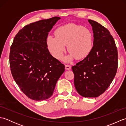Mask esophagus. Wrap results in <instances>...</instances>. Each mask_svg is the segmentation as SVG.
Instances as JSON below:
<instances>
[{
  "instance_id": "obj_1",
  "label": "esophagus",
  "mask_w": 126,
  "mask_h": 126,
  "mask_svg": "<svg viewBox=\"0 0 126 126\" xmlns=\"http://www.w3.org/2000/svg\"><path fill=\"white\" fill-rule=\"evenodd\" d=\"M65 69L66 70H70L71 69V66L69 65H65Z\"/></svg>"
}]
</instances>
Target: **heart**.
<instances>
[{
  "mask_svg": "<svg viewBox=\"0 0 126 126\" xmlns=\"http://www.w3.org/2000/svg\"><path fill=\"white\" fill-rule=\"evenodd\" d=\"M55 35L47 37V44L51 54L58 60L62 57L66 44L70 53L64 58L66 62H70L75 58H86L93 49V34L83 26L73 23L61 26L56 29Z\"/></svg>",
  "mask_w": 126,
  "mask_h": 126,
  "instance_id": "1",
  "label": "heart"
}]
</instances>
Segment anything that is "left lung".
I'll return each mask as SVG.
<instances>
[{
  "mask_svg": "<svg viewBox=\"0 0 126 126\" xmlns=\"http://www.w3.org/2000/svg\"><path fill=\"white\" fill-rule=\"evenodd\" d=\"M94 33V47L89 55L72 67L77 92L84 97H96L109 87L115 76L118 55L109 31L89 19Z\"/></svg>",
  "mask_w": 126,
  "mask_h": 126,
  "instance_id": "left-lung-1",
  "label": "left lung"
}]
</instances>
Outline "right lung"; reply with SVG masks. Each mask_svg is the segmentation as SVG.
I'll return each instance as SVG.
<instances>
[{
	"mask_svg": "<svg viewBox=\"0 0 126 126\" xmlns=\"http://www.w3.org/2000/svg\"><path fill=\"white\" fill-rule=\"evenodd\" d=\"M61 19L55 17L24 26L16 34L10 48L12 76L25 95L33 100L50 98L65 66L50 54L47 38Z\"/></svg>",
	"mask_w": 126,
	"mask_h": 126,
	"instance_id": "1",
	"label": "right lung"
}]
</instances>
